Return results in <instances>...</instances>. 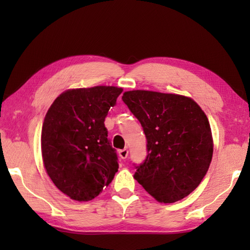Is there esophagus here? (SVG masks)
Returning <instances> with one entry per match:
<instances>
[{
  "mask_svg": "<svg viewBox=\"0 0 250 250\" xmlns=\"http://www.w3.org/2000/svg\"><path fill=\"white\" fill-rule=\"evenodd\" d=\"M128 155H129V150L128 149H121V150H119V157L121 159H126Z\"/></svg>",
  "mask_w": 250,
  "mask_h": 250,
  "instance_id": "esophagus-1",
  "label": "esophagus"
}]
</instances>
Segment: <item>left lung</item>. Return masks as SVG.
<instances>
[{
  "instance_id": "obj_1",
  "label": "left lung",
  "mask_w": 250,
  "mask_h": 250,
  "mask_svg": "<svg viewBox=\"0 0 250 250\" xmlns=\"http://www.w3.org/2000/svg\"><path fill=\"white\" fill-rule=\"evenodd\" d=\"M122 101L143 126L148 155L134 178L161 203L189 195L208 171L213 137L208 119L192 99L146 90L126 91Z\"/></svg>"
}]
</instances>
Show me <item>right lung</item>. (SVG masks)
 I'll return each mask as SVG.
<instances>
[{
    "instance_id": "1",
    "label": "right lung",
    "mask_w": 250,
    "mask_h": 250,
    "mask_svg": "<svg viewBox=\"0 0 250 250\" xmlns=\"http://www.w3.org/2000/svg\"><path fill=\"white\" fill-rule=\"evenodd\" d=\"M121 92L113 86L71 89L47 111L42 129L44 167L56 187L72 200L94 199L118 171L104 121Z\"/></svg>"
}]
</instances>
